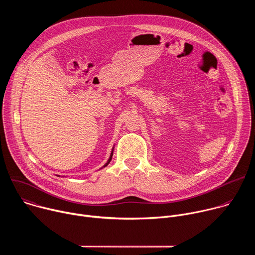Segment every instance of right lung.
Wrapping results in <instances>:
<instances>
[{
  "label": "right lung",
  "mask_w": 255,
  "mask_h": 255,
  "mask_svg": "<svg viewBox=\"0 0 255 255\" xmlns=\"http://www.w3.org/2000/svg\"><path fill=\"white\" fill-rule=\"evenodd\" d=\"M112 155H113V151H112V153H111V156H110V158H109V160H108V162L105 164V166H107L109 163H110V161H111V159H112Z\"/></svg>",
  "instance_id": "obj_1"
}]
</instances>
